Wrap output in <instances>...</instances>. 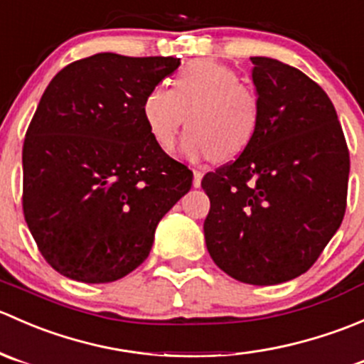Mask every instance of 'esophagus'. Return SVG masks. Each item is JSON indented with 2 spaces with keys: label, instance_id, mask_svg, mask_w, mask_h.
Masks as SVG:
<instances>
[{
  "label": "esophagus",
  "instance_id": "esophagus-1",
  "mask_svg": "<svg viewBox=\"0 0 364 364\" xmlns=\"http://www.w3.org/2000/svg\"><path fill=\"white\" fill-rule=\"evenodd\" d=\"M203 171H199V168H193V186L196 188H199L200 186V181H203Z\"/></svg>",
  "mask_w": 364,
  "mask_h": 364
}]
</instances>
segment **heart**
<instances>
[{"label":"heart","instance_id":"1","mask_svg":"<svg viewBox=\"0 0 364 364\" xmlns=\"http://www.w3.org/2000/svg\"><path fill=\"white\" fill-rule=\"evenodd\" d=\"M262 104L257 90L240 73L211 60L179 70L172 87L155 86L144 95L142 117L156 144L171 151L186 119L181 151L188 159H236L259 130Z\"/></svg>","mask_w":364,"mask_h":364}]
</instances>
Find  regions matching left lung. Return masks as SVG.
Masks as SVG:
<instances>
[{
	"instance_id": "left-lung-1",
	"label": "left lung",
	"mask_w": 364,
	"mask_h": 364,
	"mask_svg": "<svg viewBox=\"0 0 364 364\" xmlns=\"http://www.w3.org/2000/svg\"><path fill=\"white\" fill-rule=\"evenodd\" d=\"M259 130L236 160L208 172L204 237L229 277L277 285L306 273L347 208L348 148L331 100L301 70L250 58Z\"/></svg>"
}]
</instances>
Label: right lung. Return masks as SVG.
<instances>
[{"mask_svg": "<svg viewBox=\"0 0 364 364\" xmlns=\"http://www.w3.org/2000/svg\"><path fill=\"white\" fill-rule=\"evenodd\" d=\"M179 65L100 53L67 65L43 91L23 146V211L63 277H127L192 186V171L156 144L142 117L144 95Z\"/></svg>", "mask_w": 364, "mask_h": 364, "instance_id": "1", "label": "right lung"}]
</instances>
